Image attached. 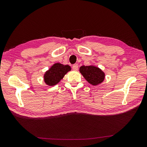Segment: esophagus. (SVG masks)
Segmentation results:
<instances>
[{"mask_svg": "<svg viewBox=\"0 0 147 147\" xmlns=\"http://www.w3.org/2000/svg\"><path fill=\"white\" fill-rule=\"evenodd\" d=\"M78 68V64H74L73 65V69L74 71H77Z\"/></svg>", "mask_w": 147, "mask_h": 147, "instance_id": "34e87169", "label": "esophagus"}]
</instances>
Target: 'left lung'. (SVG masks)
<instances>
[{
	"mask_svg": "<svg viewBox=\"0 0 147 147\" xmlns=\"http://www.w3.org/2000/svg\"><path fill=\"white\" fill-rule=\"evenodd\" d=\"M79 70L84 78L93 86L101 84L105 78V73L100 68L94 65H82Z\"/></svg>",
	"mask_w": 147,
	"mask_h": 147,
	"instance_id": "1",
	"label": "left lung"
}]
</instances>
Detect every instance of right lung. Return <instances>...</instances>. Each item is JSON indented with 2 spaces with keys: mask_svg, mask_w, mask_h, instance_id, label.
<instances>
[{
  "mask_svg": "<svg viewBox=\"0 0 147 147\" xmlns=\"http://www.w3.org/2000/svg\"><path fill=\"white\" fill-rule=\"evenodd\" d=\"M71 70V67L68 65H65L59 63H54L45 73L43 76L45 83L49 86H55Z\"/></svg>",
  "mask_w": 147,
  "mask_h": 147,
  "instance_id": "obj_1",
  "label": "right lung"
}]
</instances>
